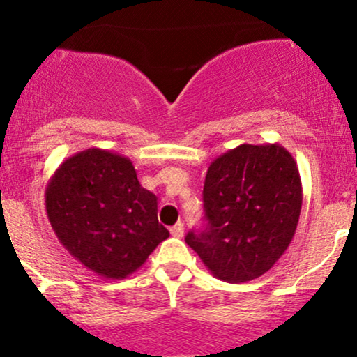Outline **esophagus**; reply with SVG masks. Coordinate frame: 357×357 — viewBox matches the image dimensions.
<instances>
[{
	"mask_svg": "<svg viewBox=\"0 0 357 357\" xmlns=\"http://www.w3.org/2000/svg\"><path fill=\"white\" fill-rule=\"evenodd\" d=\"M171 235L176 236V238H183L184 225L183 223H176L174 227H171Z\"/></svg>",
	"mask_w": 357,
	"mask_h": 357,
	"instance_id": "34e87169",
	"label": "esophagus"
}]
</instances>
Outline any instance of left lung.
Masks as SVG:
<instances>
[{"mask_svg":"<svg viewBox=\"0 0 357 357\" xmlns=\"http://www.w3.org/2000/svg\"><path fill=\"white\" fill-rule=\"evenodd\" d=\"M203 202L206 227L188 233L186 243L220 280H253L275 265L296 235L298 167L280 144H241L208 167Z\"/></svg>","mask_w":357,"mask_h":357,"instance_id":"left-lung-1","label":"left lung"}]
</instances>
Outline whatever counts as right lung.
<instances>
[{"instance_id":"right-lung-1","label":"right lung","mask_w":357,"mask_h":357,"mask_svg":"<svg viewBox=\"0 0 357 357\" xmlns=\"http://www.w3.org/2000/svg\"><path fill=\"white\" fill-rule=\"evenodd\" d=\"M45 208L60 243L104 278L136 272L169 236L158 221V198L141 186L130 159L99 147L61 162Z\"/></svg>"}]
</instances>
